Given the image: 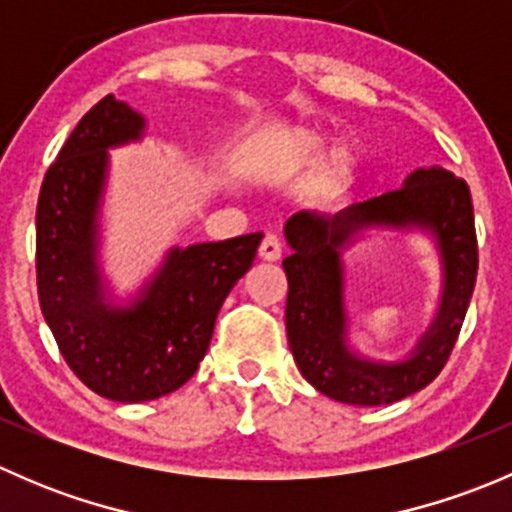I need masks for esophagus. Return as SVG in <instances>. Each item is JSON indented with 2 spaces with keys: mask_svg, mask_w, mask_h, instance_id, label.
<instances>
[{
  "mask_svg": "<svg viewBox=\"0 0 512 512\" xmlns=\"http://www.w3.org/2000/svg\"><path fill=\"white\" fill-rule=\"evenodd\" d=\"M262 262H277L282 257V245L275 235H267L265 240L260 242V250H257Z\"/></svg>",
  "mask_w": 512,
  "mask_h": 512,
  "instance_id": "obj_1",
  "label": "esophagus"
}]
</instances>
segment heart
<instances>
[{
    "instance_id": "heart-1",
    "label": "heart",
    "mask_w": 512,
    "mask_h": 512,
    "mask_svg": "<svg viewBox=\"0 0 512 512\" xmlns=\"http://www.w3.org/2000/svg\"><path fill=\"white\" fill-rule=\"evenodd\" d=\"M327 148V133L314 126H294L277 133L252 156V175L265 185H287L307 173ZM359 151L352 143H339L319 163L312 190L319 198H337L354 183Z\"/></svg>"
}]
</instances>
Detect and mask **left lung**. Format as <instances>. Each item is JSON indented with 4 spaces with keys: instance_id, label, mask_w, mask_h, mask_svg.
Wrapping results in <instances>:
<instances>
[{
    "instance_id": "left-lung-1",
    "label": "left lung",
    "mask_w": 512,
    "mask_h": 512,
    "mask_svg": "<svg viewBox=\"0 0 512 512\" xmlns=\"http://www.w3.org/2000/svg\"><path fill=\"white\" fill-rule=\"evenodd\" d=\"M369 226L432 232L444 265L442 304L409 360H361L346 347L341 250ZM289 257L287 339L297 369L324 396L352 406H384L431 384L456 347L478 275L471 190L448 170L418 168L404 188L354 203L337 215L297 213L285 223Z\"/></svg>"
}]
</instances>
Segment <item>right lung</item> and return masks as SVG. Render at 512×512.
Masks as SVG:
<instances>
[{
    "label": "right lung",
    "mask_w": 512,
    "mask_h": 512,
    "mask_svg": "<svg viewBox=\"0 0 512 512\" xmlns=\"http://www.w3.org/2000/svg\"><path fill=\"white\" fill-rule=\"evenodd\" d=\"M143 128L141 113L101 98L49 165L36 205V285L46 324L71 371L121 404L170 394L198 371L220 307L262 240V232H250L175 247L128 307L106 302L96 215L108 148L138 141Z\"/></svg>",
    "instance_id": "right-lung-1"
}]
</instances>
